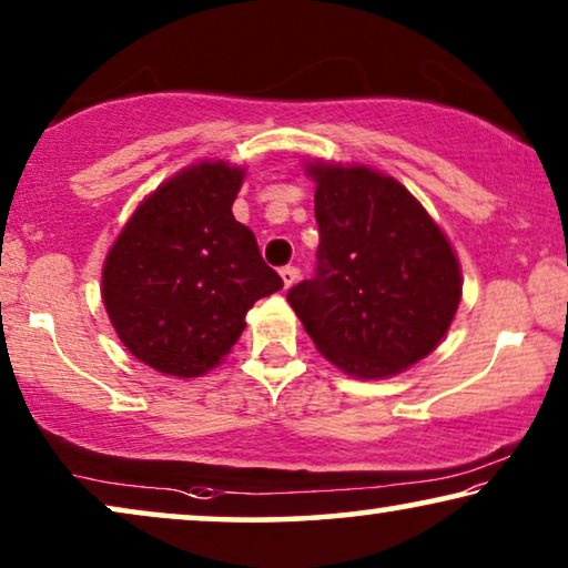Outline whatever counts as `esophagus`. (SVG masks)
Wrapping results in <instances>:
<instances>
[{
  "instance_id": "esophagus-1",
  "label": "esophagus",
  "mask_w": 568,
  "mask_h": 568,
  "mask_svg": "<svg viewBox=\"0 0 568 568\" xmlns=\"http://www.w3.org/2000/svg\"><path fill=\"white\" fill-rule=\"evenodd\" d=\"M278 274H282L284 290H290V286L297 284V278H300V268H297V266H284L282 271H278Z\"/></svg>"
}]
</instances>
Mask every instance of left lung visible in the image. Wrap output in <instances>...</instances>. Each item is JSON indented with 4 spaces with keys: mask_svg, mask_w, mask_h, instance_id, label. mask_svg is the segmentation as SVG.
<instances>
[{
    "mask_svg": "<svg viewBox=\"0 0 568 568\" xmlns=\"http://www.w3.org/2000/svg\"><path fill=\"white\" fill-rule=\"evenodd\" d=\"M321 230L317 271L286 300L317 352L383 379L445 338L463 297L460 261L414 193L367 165L307 162Z\"/></svg>",
    "mask_w": 568,
    "mask_h": 568,
    "instance_id": "1",
    "label": "left lung"
}]
</instances>
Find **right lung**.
I'll return each instance as SVG.
<instances>
[{
    "label": "right lung",
    "instance_id": "1",
    "mask_svg": "<svg viewBox=\"0 0 568 568\" xmlns=\"http://www.w3.org/2000/svg\"><path fill=\"white\" fill-rule=\"evenodd\" d=\"M245 168L201 160L158 185L103 263V305L121 344L170 377L222 364L255 302L284 286L232 216Z\"/></svg>",
    "mask_w": 568,
    "mask_h": 568
}]
</instances>
